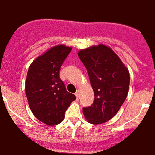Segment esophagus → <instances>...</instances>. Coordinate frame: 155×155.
I'll return each mask as SVG.
<instances>
[{
  "instance_id": "1",
  "label": "esophagus",
  "mask_w": 155,
  "mask_h": 155,
  "mask_svg": "<svg viewBox=\"0 0 155 155\" xmlns=\"http://www.w3.org/2000/svg\"><path fill=\"white\" fill-rule=\"evenodd\" d=\"M75 96H76V99H79V98H80V91H77L75 93Z\"/></svg>"
}]
</instances>
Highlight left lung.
I'll list each match as a JSON object with an SVG mask.
<instances>
[{
    "label": "left lung",
    "mask_w": 155,
    "mask_h": 155,
    "mask_svg": "<svg viewBox=\"0 0 155 155\" xmlns=\"http://www.w3.org/2000/svg\"><path fill=\"white\" fill-rule=\"evenodd\" d=\"M78 56L87 70L95 95L92 105L83 108L84 117L95 125L107 122L127 96L129 71L112 49L104 45L81 49Z\"/></svg>",
    "instance_id": "obj_1"
}]
</instances>
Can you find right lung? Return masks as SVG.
<instances>
[{
	"instance_id": "right-lung-1",
	"label": "right lung",
	"mask_w": 155,
	"mask_h": 155,
	"mask_svg": "<svg viewBox=\"0 0 155 155\" xmlns=\"http://www.w3.org/2000/svg\"><path fill=\"white\" fill-rule=\"evenodd\" d=\"M71 51L64 45L54 46L34 60L28 71L25 93L29 107L36 119L48 126L61 123L75 99L60 78V67Z\"/></svg>"
}]
</instances>
